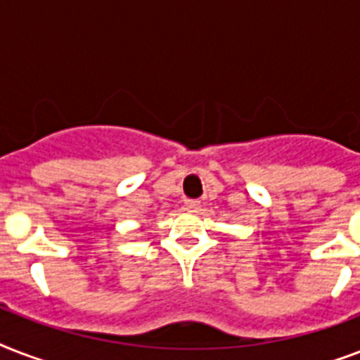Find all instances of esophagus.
Returning a JSON list of instances; mask_svg holds the SVG:
<instances>
[{
    "label": "esophagus",
    "instance_id": "34e87169",
    "mask_svg": "<svg viewBox=\"0 0 360 360\" xmlns=\"http://www.w3.org/2000/svg\"><path fill=\"white\" fill-rule=\"evenodd\" d=\"M185 209L188 213H196L198 209H200V202H198V200H186Z\"/></svg>",
    "mask_w": 360,
    "mask_h": 360
}]
</instances>
